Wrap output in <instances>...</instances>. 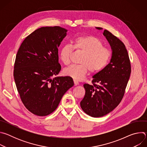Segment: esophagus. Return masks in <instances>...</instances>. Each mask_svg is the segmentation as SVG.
Instances as JSON below:
<instances>
[{
	"instance_id": "34e87169",
	"label": "esophagus",
	"mask_w": 147,
	"mask_h": 147,
	"mask_svg": "<svg viewBox=\"0 0 147 147\" xmlns=\"http://www.w3.org/2000/svg\"><path fill=\"white\" fill-rule=\"evenodd\" d=\"M74 86H77V85L79 84L78 81H77L76 80H74Z\"/></svg>"
}]
</instances>
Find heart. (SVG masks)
I'll list each match as a JSON object with an SVG mask.
<instances>
[{"instance_id":"heart-1","label":"heart","mask_w":147,"mask_h":147,"mask_svg":"<svg viewBox=\"0 0 147 147\" xmlns=\"http://www.w3.org/2000/svg\"><path fill=\"white\" fill-rule=\"evenodd\" d=\"M73 48L84 53L80 65H73L66 68L63 73L76 80H82L88 73H98L103 70L109 64L112 57L109 49L103 47L102 42L96 37L91 35H82L73 40V46L64 44L60 48L59 56L65 65L70 63V57Z\"/></svg>"}]
</instances>
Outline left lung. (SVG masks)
Returning <instances> with one entry per match:
<instances>
[{
	"mask_svg": "<svg viewBox=\"0 0 147 147\" xmlns=\"http://www.w3.org/2000/svg\"><path fill=\"white\" fill-rule=\"evenodd\" d=\"M103 34L111 47L112 58L105 68L93 76L92 85L84 84L86 94L80 102L82 111L94 117L106 115L118 106L131 71L129 54L123 42L107 30Z\"/></svg>",
	"mask_w": 147,
	"mask_h": 147,
	"instance_id": "8db88e82",
	"label": "left lung"
}]
</instances>
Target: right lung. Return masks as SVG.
<instances>
[{
    "instance_id": "add662e5",
    "label": "right lung",
    "mask_w": 147,
    "mask_h": 147,
    "mask_svg": "<svg viewBox=\"0 0 147 147\" xmlns=\"http://www.w3.org/2000/svg\"><path fill=\"white\" fill-rule=\"evenodd\" d=\"M67 31L59 26L39 28L25 38L17 53L13 73L16 87L24 105L35 115L52 113L74 86L70 77H53L61 70L58 47Z\"/></svg>"
}]
</instances>
